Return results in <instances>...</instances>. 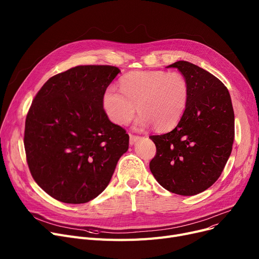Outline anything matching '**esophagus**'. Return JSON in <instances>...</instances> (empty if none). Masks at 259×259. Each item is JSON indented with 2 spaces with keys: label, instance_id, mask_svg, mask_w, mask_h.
I'll list each match as a JSON object with an SVG mask.
<instances>
[{
  "label": "esophagus",
  "instance_id": "obj_1",
  "mask_svg": "<svg viewBox=\"0 0 259 259\" xmlns=\"http://www.w3.org/2000/svg\"><path fill=\"white\" fill-rule=\"evenodd\" d=\"M138 140H140L139 135H134V134H130L129 137V141H130V145H133Z\"/></svg>",
  "mask_w": 259,
  "mask_h": 259
}]
</instances>
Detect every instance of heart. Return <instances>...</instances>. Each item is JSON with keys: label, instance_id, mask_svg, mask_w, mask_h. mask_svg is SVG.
I'll list each match as a JSON object with an SVG mask.
<instances>
[{"label": "heart", "instance_id": "heart-1", "mask_svg": "<svg viewBox=\"0 0 259 259\" xmlns=\"http://www.w3.org/2000/svg\"><path fill=\"white\" fill-rule=\"evenodd\" d=\"M119 87H108L103 95L104 110L117 125H128L139 110L138 128L154 125L160 131L170 130L183 118L190 99L187 79L176 72H129L120 78Z\"/></svg>", "mask_w": 259, "mask_h": 259}]
</instances>
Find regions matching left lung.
<instances>
[{"instance_id":"8db88e82","label":"left lung","mask_w":259,"mask_h":259,"mask_svg":"<svg viewBox=\"0 0 259 259\" xmlns=\"http://www.w3.org/2000/svg\"><path fill=\"white\" fill-rule=\"evenodd\" d=\"M187 79V110L172 131L151 135L156 154L150 170L168 191L184 196L210 188L221 176L234 141V111L230 93L222 81L186 61L175 62Z\"/></svg>"}]
</instances>
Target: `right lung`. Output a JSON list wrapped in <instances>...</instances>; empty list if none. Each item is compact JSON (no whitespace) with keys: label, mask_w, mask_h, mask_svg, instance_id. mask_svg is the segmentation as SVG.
Instances as JSON below:
<instances>
[{"label":"right lung","mask_w":259,"mask_h":259,"mask_svg":"<svg viewBox=\"0 0 259 259\" xmlns=\"http://www.w3.org/2000/svg\"><path fill=\"white\" fill-rule=\"evenodd\" d=\"M118 72L109 65L76 66L50 77L33 99L25 121L26 159L51 197L66 203L95 198L128 150L129 135L103 107Z\"/></svg>","instance_id":"right-lung-1"}]
</instances>
